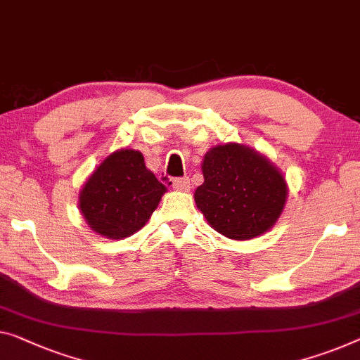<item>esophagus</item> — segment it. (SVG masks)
<instances>
[{
    "label": "esophagus",
    "mask_w": 360,
    "mask_h": 360,
    "mask_svg": "<svg viewBox=\"0 0 360 360\" xmlns=\"http://www.w3.org/2000/svg\"><path fill=\"white\" fill-rule=\"evenodd\" d=\"M171 186H173L176 191H182V192L191 191V181H189V178L171 179Z\"/></svg>",
    "instance_id": "1"
}]
</instances>
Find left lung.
<instances>
[{
  "instance_id": "1",
  "label": "left lung",
  "mask_w": 360,
  "mask_h": 360,
  "mask_svg": "<svg viewBox=\"0 0 360 360\" xmlns=\"http://www.w3.org/2000/svg\"><path fill=\"white\" fill-rule=\"evenodd\" d=\"M202 174L195 205L224 238H259L281 217L288 198L286 178L252 147L236 142L212 147L203 155Z\"/></svg>"
}]
</instances>
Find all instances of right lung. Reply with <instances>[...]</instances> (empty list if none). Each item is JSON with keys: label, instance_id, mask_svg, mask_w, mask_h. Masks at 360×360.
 Masks as SVG:
<instances>
[{"label": "right lung", "instance_id": "right-lung-1", "mask_svg": "<svg viewBox=\"0 0 360 360\" xmlns=\"http://www.w3.org/2000/svg\"><path fill=\"white\" fill-rule=\"evenodd\" d=\"M166 191L139 150L120 148L84 182L79 210L94 233L124 239L146 226Z\"/></svg>", "mask_w": 360, "mask_h": 360}]
</instances>
